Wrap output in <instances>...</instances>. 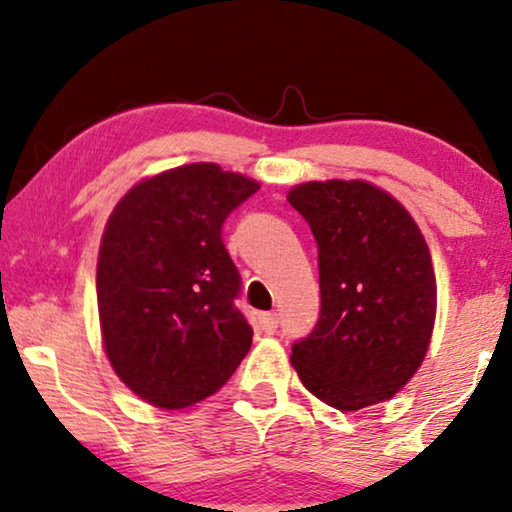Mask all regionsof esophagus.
<instances>
[{"instance_id": "34e87169", "label": "esophagus", "mask_w": 512, "mask_h": 512, "mask_svg": "<svg viewBox=\"0 0 512 512\" xmlns=\"http://www.w3.org/2000/svg\"><path fill=\"white\" fill-rule=\"evenodd\" d=\"M258 324H261V328L265 333H275L277 326H279V317L275 312H265L258 317Z\"/></svg>"}]
</instances>
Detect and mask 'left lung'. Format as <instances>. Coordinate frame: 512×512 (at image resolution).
I'll list each match as a JSON object with an SVG mask.
<instances>
[{
  "label": "left lung",
  "mask_w": 512,
  "mask_h": 512,
  "mask_svg": "<svg viewBox=\"0 0 512 512\" xmlns=\"http://www.w3.org/2000/svg\"><path fill=\"white\" fill-rule=\"evenodd\" d=\"M289 202L319 249V319L291 347L300 382L342 412L389 401L422 366L436 319L424 235L368 181H307Z\"/></svg>",
  "instance_id": "8db88e82"
}]
</instances>
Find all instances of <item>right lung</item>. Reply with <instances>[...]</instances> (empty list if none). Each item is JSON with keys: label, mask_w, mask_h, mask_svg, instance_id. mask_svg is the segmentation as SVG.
I'll return each mask as SVG.
<instances>
[{"label": "right lung", "mask_w": 512, "mask_h": 512, "mask_svg": "<svg viewBox=\"0 0 512 512\" xmlns=\"http://www.w3.org/2000/svg\"><path fill=\"white\" fill-rule=\"evenodd\" d=\"M256 181L193 163L130 188L97 258V307L116 375L146 403L181 410L230 380L251 347L242 277L223 221Z\"/></svg>", "instance_id": "obj_1"}]
</instances>
